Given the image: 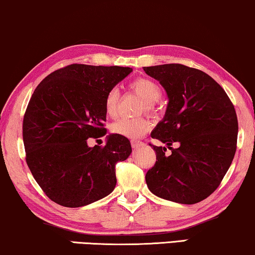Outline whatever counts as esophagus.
Instances as JSON below:
<instances>
[{
  "mask_svg": "<svg viewBox=\"0 0 255 255\" xmlns=\"http://www.w3.org/2000/svg\"><path fill=\"white\" fill-rule=\"evenodd\" d=\"M143 145H144V143H143V142H139V141H131V146H132V149H138V148H142Z\"/></svg>",
  "mask_w": 255,
  "mask_h": 255,
  "instance_id": "esophagus-1",
  "label": "esophagus"
}]
</instances>
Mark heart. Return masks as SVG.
<instances>
[{
    "instance_id": "obj_1",
    "label": "heart",
    "mask_w": 255,
    "mask_h": 255,
    "mask_svg": "<svg viewBox=\"0 0 255 255\" xmlns=\"http://www.w3.org/2000/svg\"><path fill=\"white\" fill-rule=\"evenodd\" d=\"M130 88L145 102V109L152 110L153 104L158 102L162 95L159 85L150 78H137L131 82ZM120 93L117 88H112L106 93L104 100V107L107 117L116 118L118 116V104H119ZM112 131L114 134L123 135L128 138H138L145 134L150 129V123L146 119H124L117 120L112 125Z\"/></svg>"
}]
</instances>
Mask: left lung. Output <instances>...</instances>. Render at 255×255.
I'll list each match as a JSON object with an SVG mask.
<instances>
[{"label":"left lung","instance_id":"8db88e82","mask_svg":"<svg viewBox=\"0 0 255 255\" xmlns=\"http://www.w3.org/2000/svg\"><path fill=\"white\" fill-rule=\"evenodd\" d=\"M167 95L166 112L151 131L156 164L146 172L152 194L182 204L207 199L234 160L238 120L230 98L209 75L184 64L143 67ZM178 143V148L170 145ZM151 145V144H150ZM166 148L171 150L165 155Z\"/></svg>","mask_w":255,"mask_h":255}]
</instances>
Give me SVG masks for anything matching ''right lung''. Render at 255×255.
<instances>
[{"mask_svg":"<svg viewBox=\"0 0 255 255\" xmlns=\"http://www.w3.org/2000/svg\"><path fill=\"white\" fill-rule=\"evenodd\" d=\"M131 71L70 64L49 74L32 95L23 121L26 163L60 206H88L116 188V164L130 155V142L118 134L107 135L105 146H89L88 139L106 134V93Z\"/></svg>","mask_w":255,"mask_h":255,"instance_id":"add662e5","label":"right lung"}]
</instances>
